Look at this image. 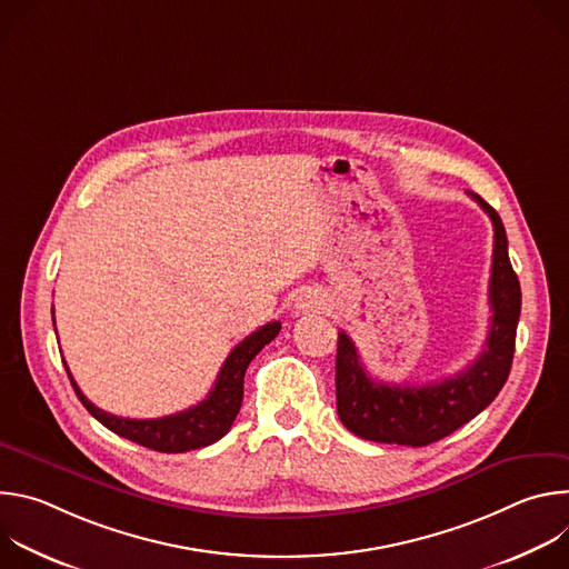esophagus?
Returning a JSON list of instances; mask_svg holds the SVG:
<instances>
[{
	"instance_id": "1",
	"label": "esophagus",
	"mask_w": 569,
	"mask_h": 569,
	"mask_svg": "<svg viewBox=\"0 0 569 569\" xmlns=\"http://www.w3.org/2000/svg\"><path fill=\"white\" fill-rule=\"evenodd\" d=\"M319 306H321V301H317V297H312V295H299V299H297V310H301V312L317 310Z\"/></svg>"
}]
</instances>
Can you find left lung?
I'll return each mask as SVG.
<instances>
[{
	"instance_id": "obj_1",
	"label": "left lung",
	"mask_w": 569,
	"mask_h": 569,
	"mask_svg": "<svg viewBox=\"0 0 569 569\" xmlns=\"http://www.w3.org/2000/svg\"><path fill=\"white\" fill-rule=\"evenodd\" d=\"M489 213L496 231L491 266V329L477 360L452 378L432 385H387L369 378L351 338L342 331L336 358L338 415L356 437L378 443L421 448L435 443L475 419L505 387L520 317V281L509 261L507 231L498 211L472 193Z\"/></svg>"
}]
</instances>
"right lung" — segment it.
Masks as SVG:
<instances>
[{
	"label": "right lung",
	"instance_id": "right-lung-1",
	"mask_svg": "<svg viewBox=\"0 0 569 569\" xmlns=\"http://www.w3.org/2000/svg\"><path fill=\"white\" fill-rule=\"evenodd\" d=\"M279 331L281 321H270L252 336H248L240 345H236V349L227 356L224 365L220 367V373L209 396L184 412L161 419H123L99 410L97 405L90 402L83 396V391L78 389L67 365L64 369L80 402H83L86 410L108 430L157 452H187L211 446L213 441L222 439L229 432L242 402V378H246V371L254 356L266 345H270L279 336Z\"/></svg>",
	"mask_w": 569,
	"mask_h": 569
}]
</instances>
